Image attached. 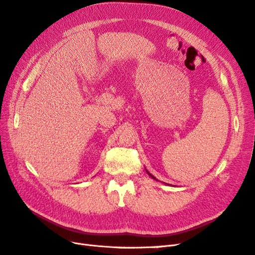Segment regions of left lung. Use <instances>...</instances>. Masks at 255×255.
Returning a JSON list of instances; mask_svg holds the SVG:
<instances>
[{
  "instance_id": "left-lung-1",
  "label": "left lung",
  "mask_w": 255,
  "mask_h": 255,
  "mask_svg": "<svg viewBox=\"0 0 255 255\" xmlns=\"http://www.w3.org/2000/svg\"><path fill=\"white\" fill-rule=\"evenodd\" d=\"M148 173H149V172H148ZM149 174H150V173H149ZM150 175H151V174H150ZM151 176H152V177H153V179H155V177H154V176H153V175H151Z\"/></svg>"
}]
</instances>
